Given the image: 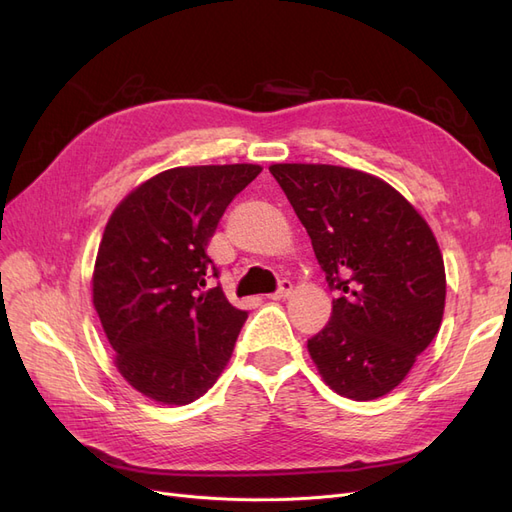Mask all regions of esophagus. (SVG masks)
<instances>
[{
    "label": "esophagus",
    "mask_w": 512,
    "mask_h": 512,
    "mask_svg": "<svg viewBox=\"0 0 512 512\" xmlns=\"http://www.w3.org/2000/svg\"><path fill=\"white\" fill-rule=\"evenodd\" d=\"M290 290H292V282L290 280H282L280 282V286H277V290L273 292V294H269V299H286L288 294H290Z\"/></svg>",
    "instance_id": "esophagus-1"
}]
</instances>
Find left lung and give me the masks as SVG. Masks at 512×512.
Masks as SVG:
<instances>
[{
  "label": "left lung",
  "mask_w": 512,
  "mask_h": 512,
  "mask_svg": "<svg viewBox=\"0 0 512 512\" xmlns=\"http://www.w3.org/2000/svg\"><path fill=\"white\" fill-rule=\"evenodd\" d=\"M271 175L312 239L333 314L307 339L331 389L382 397L436 337L446 299L436 237L389 183L329 164H273Z\"/></svg>",
  "instance_id": "8db88e82"
}]
</instances>
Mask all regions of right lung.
Wrapping results in <instances>:
<instances>
[{"label":"right lung","mask_w":512,"mask_h":512,"mask_svg":"<svg viewBox=\"0 0 512 512\" xmlns=\"http://www.w3.org/2000/svg\"><path fill=\"white\" fill-rule=\"evenodd\" d=\"M260 166H179L121 200L106 224L94 305L119 374L168 406L203 397L222 374L247 312L232 307L207 245Z\"/></svg>","instance_id":"right-lung-1"}]
</instances>
